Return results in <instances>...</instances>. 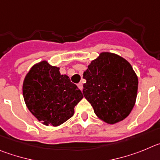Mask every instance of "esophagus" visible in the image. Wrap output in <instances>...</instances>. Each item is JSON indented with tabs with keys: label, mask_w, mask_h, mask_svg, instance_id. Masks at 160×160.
<instances>
[{
	"label": "esophagus",
	"mask_w": 160,
	"mask_h": 160,
	"mask_svg": "<svg viewBox=\"0 0 160 160\" xmlns=\"http://www.w3.org/2000/svg\"><path fill=\"white\" fill-rule=\"evenodd\" d=\"M77 86H78V88L80 89V90H82V89H83V83H82L81 82H80V83H79L78 84H77Z\"/></svg>",
	"instance_id": "obj_1"
}]
</instances>
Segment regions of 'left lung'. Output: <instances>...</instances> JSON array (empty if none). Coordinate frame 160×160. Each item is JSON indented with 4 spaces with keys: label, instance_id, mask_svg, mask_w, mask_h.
Returning <instances> with one entry per match:
<instances>
[{
    "label": "left lung",
    "instance_id": "left-lung-1",
    "mask_svg": "<svg viewBox=\"0 0 160 160\" xmlns=\"http://www.w3.org/2000/svg\"><path fill=\"white\" fill-rule=\"evenodd\" d=\"M83 93L95 114L108 123H118L130 114L136 103L138 78L123 57L102 52L83 72Z\"/></svg>",
    "mask_w": 160,
    "mask_h": 160
}]
</instances>
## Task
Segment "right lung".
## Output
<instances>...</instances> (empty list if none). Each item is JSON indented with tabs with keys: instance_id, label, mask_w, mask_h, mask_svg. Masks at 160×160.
<instances>
[{
	"instance_id": "add662e5",
	"label": "right lung",
	"mask_w": 160,
	"mask_h": 160,
	"mask_svg": "<svg viewBox=\"0 0 160 160\" xmlns=\"http://www.w3.org/2000/svg\"><path fill=\"white\" fill-rule=\"evenodd\" d=\"M59 68L47 61L35 64L23 83V96L31 113L45 125L58 126L74 114L83 98L81 91Z\"/></svg>"
}]
</instances>
